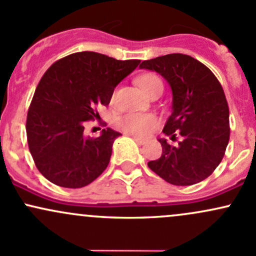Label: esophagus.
Wrapping results in <instances>:
<instances>
[{
	"mask_svg": "<svg viewBox=\"0 0 256 256\" xmlns=\"http://www.w3.org/2000/svg\"><path fill=\"white\" fill-rule=\"evenodd\" d=\"M133 139L136 140V142H138L139 145H144V144H146V140H145V139H140V138H138V136H133Z\"/></svg>",
	"mask_w": 256,
	"mask_h": 256,
	"instance_id": "34e87169",
	"label": "esophagus"
}]
</instances>
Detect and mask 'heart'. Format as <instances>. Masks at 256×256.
I'll use <instances>...</instances> for the list:
<instances>
[{"mask_svg": "<svg viewBox=\"0 0 256 256\" xmlns=\"http://www.w3.org/2000/svg\"><path fill=\"white\" fill-rule=\"evenodd\" d=\"M136 83L145 94L151 95L158 89H164L162 80L154 73H145L136 79ZM118 128L134 136H146L158 124V120L150 114H127L117 122Z\"/></svg>", "mask_w": 256, "mask_h": 256, "instance_id": "1", "label": "heart"}]
</instances>
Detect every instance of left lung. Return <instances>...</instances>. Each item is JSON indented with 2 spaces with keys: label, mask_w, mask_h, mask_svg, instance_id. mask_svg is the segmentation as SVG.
Returning a JSON list of instances; mask_svg holds the SVG:
<instances>
[{
  "label": "left lung",
  "mask_w": 256,
  "mask_h": 256,
  "mask_svg": "<svg viewBox=\"0 0 256 256\" xmlns=\"http://www.w3.org/2000/svg\"><path fill=\"white\" fill-rule=\"evenodd\" d=\"M140 68L161 74L172 89V114L164 133L182 136L177 146L160 139L162 155L148 164L166 182L192 186L212 174L230 142V108L222 85L192 56L170 54L142 61Z\"/></svg>",
  "instance_id": "8db88e82"
}]
</instances>
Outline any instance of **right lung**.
Instances as JSON below:
<instances>
[{
  "label": "right lung",
  "mask_w": 256,
  "mask_h": 256,
  "mask_svg": "<svg viewBox=\"0 0 256 256\" xmlns=\"http://www.w3.org/2000/svg\"><path fill=\"white\" fill-rule=\"evenodd\" d=\"M139 60H120L84 51L58 60L40 79L26 114V139L35 166L46 180L82 188L106 170L112 144L122 136L111 128L84 138V123L100 118L114 88L138 67Z\"/></svg>",
  "instance_id": "add662e5"
}]
</instances>
